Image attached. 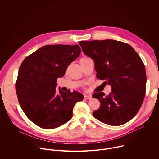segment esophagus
I'll return each mask as SVG.
<instances>
[{
	"instance_id": "1",
	"label": "esophagus",
	"mask_w": 159,
	"mask_h": 159,
	"mask_svg": "<svg viewBox=\"0 0 159 159\" xmlns=\"http://www.w3.org/2000/svg\"><path fill=\"white\" fill-rule=\"evenodd\" d=\"M92 98V96L90 95H84V99H90Z\"/></svg>"
}]
</instances>
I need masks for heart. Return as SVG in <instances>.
<instances>
[{"mask_svg": "<svg viewBox=\"0 0 159 159\" xmlns=\"http://www.w3.org/2000/svg\"><path fill=\"white\" fill-rule=\"evenodd\" d=\"M86 58H87V57H82L81 59H80V60H85V59H86Z\"/></svg>", "mask_w": 159, "mask_h": 159, "instance_id": "b5f03b06", "label": "heart"}]
</instances>
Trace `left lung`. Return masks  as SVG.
Returning a JSON list of instances; mask_svg holds the SVG:
<instances>
[{
  "mask_svg": "<svg viewBox=\"0 0 159 159\" xmlns=\"http://www.w3.org/2000/svg\"><path fill=\"white\" fill-rule=\"evenodd\" d=\"M79 44L84 53L94 60L97 78L112 87L107 96L102 92L93 95L101 102L93 116L111 126L128 122L137 115L145 95L147 77L141 58L130 45L119 41H82Z\"/></svg>",
  "mask_w": 159,
  "mask_h": 159,
  "instance_id": "obj_1",
  "label": "left lung"
}]
</instances>
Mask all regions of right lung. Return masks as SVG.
<instances>
[{
  "mask_svg": "<svg viewBox=\"0 0 159 159\" xmlns=\"http://www.w3.org/2000/svg\"><path fill=\"white\" fill-rule=\"evenodd\" d=\"M78 44L46 45L26 57L16 82L19 104L26 116L44 129L57 128L69 121L75 104L84 99L77 91L56 90L57 79L80 53Z\"/></svg>",
  "mask_w": 159,
  "mask_h": 159,
  "instance_id": "add662e5",
  "label": "right lung"
}]
</instances>
